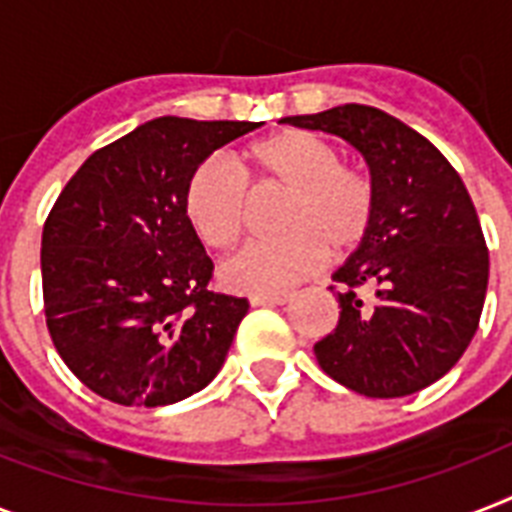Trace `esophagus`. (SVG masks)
Masks as SVG:
<instances>
[{"instance_id":"34e87169","label":"esophagus","mask_w":512,"mask_h":512,"mask_svg":"<svg viewBox=\"0 0 512 512\" xmlns=\"http://www.w3.org/2000/svg\"><path fill=\"white\" fill-rule=\"evenodd\" d=\"M289 300H292V297H289V295H279V297H260V295H255V297H249V303L255 305V308H273V305H287Z\"/></svg>"}]
</instances>
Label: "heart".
Instances as JSON below:
<instances>
[{
  "label": "heart",
  "instance_id": "obj_1",
  "mask_svg": "<svg viewBox=\"0 0 512 512\" xmlns=\"http://www.w3.org/2000/svg\"><path fill=\"white\" fill-rule=\"evenodd\" d=\"M255 191H281L284 236L255 241L220 265V284L236 295L279 297L332 257H348L374 223V188L342 164L340 148L308 130H279L249 143L239 156ZM183 215L209 249L236 244L247 217V191L223 164L204 162L188 175Z\"/></svg>",
  "mask_w": 512,
  "mask_h": 512
}]
</instances>
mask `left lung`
Instances as JSON below:
<instances>
[{
  "label": "left lung",
  "instance_id": "left-lung-1",
  "mask_svg": "<svg viewBox=\"0 0 512 512\" xmlns=\"http://www.w3.org/2000/svg\"><path fill=\"white\" fill-rule=\"evenodd\" d=\"M337 135L364 156L374 188L366 241L332 273L335 332L313 345L319 366L369 398H401L452 369L478 329L489 252L462 177L420 132L380 108L284 116Z\"/></svg>",
  "mask_w": 512,
  "mask_h": 512
}]
</instances>
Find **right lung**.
<instances>
[{"mask_svg": "<svg viewBox=\"0 0 512 512\" xmlns=\"http://www.w3.org/2000/svg\"><path fill=\"white\" fill-rule=\"evenodd\" d=\"M260 124L159 116L95 151L60 191L42 231L44 316L92 393L151 409L220 372L249 303L207 289L212 260L185 223L183 188Z\"/></svg>", "mask_w": 512, "mask_h": 512, "instance_id": "add662e5", "label": "right lung"}]
</instances>
